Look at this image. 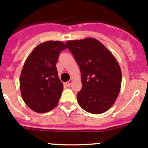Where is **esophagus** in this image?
Wrapping results in <instances>:
<instances>
[{
	"mask_svg": "<svg viewBox=\"0 0 148 148\" xmlns=\"http://www.w3.org/2000/svg\"><path fill=\"white\" fill-rule=\"evenodd\" d=\"M73 82V79H70V80H69V81H68L67 82H66V86H67V87H70V85H71V84H72Z\"/></svg>",
	"mask_w": 148,
	"mask_h": 148,
	"instance_id": "esophagus-1",
	"label": "esophagus"
}]
</instances>
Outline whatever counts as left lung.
Wrapping results in <instances>:
<instances>
[{
	"label": "left lung",
	"mask_w": 148,
	"mask_h": 148,
	"mask_svg": "<svg viewBox=\"0 0 148 148\" xmlns=\"http://www.w3.org/2000/svg\"><path fill=\"white\" fill-rule=\"evenodd\" d=\"M81 70L82 88L77 94L79 106L99 114L115 103L121 90L122 73L115 57L94 38L66 42Z\"/></svg>",
	"instance_id": "1"
}]
</instances>
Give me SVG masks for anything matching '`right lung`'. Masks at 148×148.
Returning <instances> with one entry per match:
<instances>
[{"label":"right lung","mask_w":148,"mask_h":148,"mask_svg":"<svg viewBox=\"0 0 148 148\" xmlns=\"http://www.w3.org/2000/svg\"><path fill=\"white\" fill-rule=\"evenodd\" d=\"M66 49L61 41H47L33 49L20 75V90L25 104L37 113L57 106L64 89L57 70L59 54Z\"/></svg>","instance_id":"1"}]
</instances>
